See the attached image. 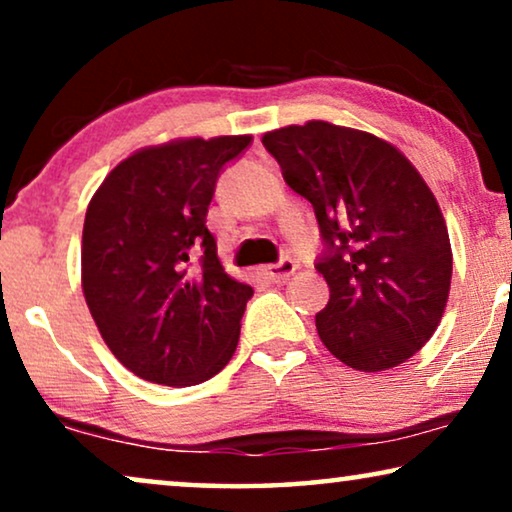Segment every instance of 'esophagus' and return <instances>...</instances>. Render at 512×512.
<instances>
[{"instance_id": "obj_1", "label": "esophagus", "mask_w": 512, "mask_h": 512, "mask_svg": "<svg viewBox=\"0 0 512 512\" xmlns=\"http://www.w3.org/2000/svg\"><path fill=\"white\" fill-rule=\"evenodd\" d=\"M261 272L265 275V279H270V282H284V279H289L293 272H296V263H293L291 258H282L279 263L265 265Z\"/></svg>"}]
</instances>
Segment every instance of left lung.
Segmentation results:
<instances>
[{
    "label": "left lung",
    "instance_id": "left-lung-1",
    "mask_svg": "<svg viewBox=\"0 0 512 512\" xmlns=\"http://www.w3.org/2000/svg\"><path fill=\"white\" fill-rule=\"evenodd\" d=\"M284 181L310 200L331 298L317 321L335 359L363 373L426 345L445 312L450 235L431 188L396 146L326 121L263 135Z\"/></svg>",
    "mask_w": 512,
    "mask_h": 512
}]
</instances>
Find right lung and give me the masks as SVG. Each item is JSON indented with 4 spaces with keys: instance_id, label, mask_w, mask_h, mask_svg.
<instances>
[{
    "instance_id": "right-lung-1",
    "label": "right lung",
    "mask_w": 512,
    "mask_h": 512,
    "mask_svg": "<svg viewBox=\"0 0 512 512\" xmlns=\"http://www.w3.org/2000/svg\"><path fill=\"white\" fill-rule=\"evenodd\" d=\"M249 135L179 139L109 172L83 223L81 284L104 342L125 368L193 387L226 368L249 284L223 272L207 209Z\"/></svg>"
}]
</instances>
